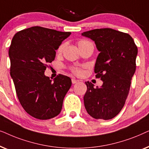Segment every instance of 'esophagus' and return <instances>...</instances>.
<instances>
[{
	"mask_svg": "<svg viewBox=\"0 0 149 149\" xmlns=\"http://www.w3.org/2000/svg\"><path fill=\"white\" fill-rule=\"evenodd\" d=\"M77 82H79L78 80H76V79H72V84H75V83H77Z\"/></svg>",
	"mask_w": 149,
	"mask_h": 149,
	"instance_id": "34e87169",
	"label": "esophagus"
}]
</instances>
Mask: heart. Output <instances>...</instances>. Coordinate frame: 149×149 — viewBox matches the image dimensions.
Returning <instances> with one entry per match:
<instances>
[{
    "label": "heart",
    "instance_id": "obj_1",
    "mask_svg": "<svg viewBox=\"0 0 149 149\" xmlns=\"http://www.w3.org/2000/svg\"><path fill=\"white\" fill-rule=\"evenodd\" d=\"M89 45H93V44L91 43L90 41H88V40H81L78 42V46L81 51H82L83 49H85L86 47ZM65 47H66V43H65V42H62V43L58 47V49H57V53L59 54H62V52L64 49ZM70 70L73 73H74V74H77V75L81 74L83 72L82 68H81V67H79V66L71 67Z\"/></svg>",
    "mask_w": 149,
    "mask_h": 149
}]
</instances>
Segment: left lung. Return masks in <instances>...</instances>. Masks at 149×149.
<instances>
[{"label": "left lung", "mask_w": 149, "mask_h": 149, "mask_svg": "<svg viewBox=\"0 0 149 149\" xmlns=\"http://www.w3.org/2000/svg\"><path fill=\"white\" fill-rule=\"evenodd\" d=\"M82 35L94 40L100 52L94 72L103 81L99 88L85 82V109L95 119H111L123 109L129 94L136 68L137 46L129 34L112 28L91 30Z\"/></svg>", "instance_id": "obj_1"}]
</instances>
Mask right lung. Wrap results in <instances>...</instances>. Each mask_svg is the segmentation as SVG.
Instances as JSON below:
<instances>
[{
    "mask_svg": "<svg viewBox=\"0 0 149 149\" xmlns=\"http://www.w3.org/2000/svg\"><path fill=\"white\" fill-rule=\"evenodd\" d=\"M70 34L33 26L17 32L12 38L10 74L22 107L36 119H52L62 111L71 79L60 74L52 81L44 72L54 60L56 50Z\"/></svg>",
    "mask_w": 149,
    "mask_h": 149,
    "instance_id": "add662e5",
    "label": "right lung"
}]
</instances>
